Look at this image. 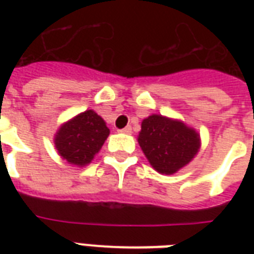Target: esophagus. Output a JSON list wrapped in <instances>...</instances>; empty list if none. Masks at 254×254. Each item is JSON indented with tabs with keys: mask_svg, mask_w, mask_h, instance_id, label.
<instances>
[{
	"mask_svg": "<svg viewBox=\"0 0 254 254\" xmlns=\"http://www.w3.org/2000/svg\"><path fill=\"white\" fill-rule=\"evenodd\" d=\"M120 133H125V134H130L131 133V127H124V129H120Z\"/></svg>",
	"mask_w": 254,
	"mask_h": 254,
	"instance_id": "esophagus-1",
	"label": "esophagus"
}]
</instances>
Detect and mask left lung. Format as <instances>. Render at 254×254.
<instances>
[{
  "label": "left lung",
  "mask_w": 254,
  "mask_h": 254,
  "mask_svg": "<svg viewBox=\"0 0 254 254\" xmlns=\"http://www.w3.org/2000/svg\"><path fill=\"white\" fill-rule=\"evenodd\" d=\"M138 143L154 170L171 175L192 161L200 149V137L179 120L151 115L141 124Z\"/></svg>",
  "instance_id": "obj_1"
}]
</instances>
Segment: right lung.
Masks as SVG:
<instances>
[{"label":"right lung","mask_w":254,"mask_h":254,"mask_svg":"<svg viewBox=\"0 0 254 254\" xmlns=\"http://www.w3.org/2000/svg\"><path fill=\"white\" fill-rule=\"evenodd\" d=\"M109 135L107 124L95 111H85L58 129L54 143L62 158L83 167L91 163Z\"/></svg>","instance_id":"1"}]
</instances>
